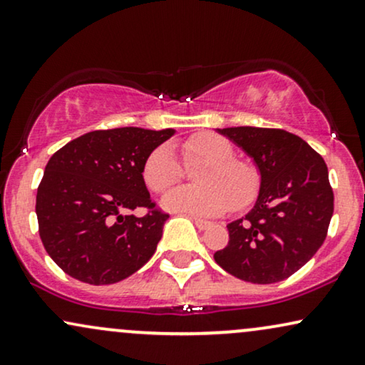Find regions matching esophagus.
Segmentation results:
<instances>
[{"instance_id":"obj_1","label":"esophagus","mask_w":365,"mask_h":365,"mask_svg":"<svg viewBox=\"0 0 365 365\" xmlns=\"http://www.w3.org/2000/svg\"><path fill=\"white\" fill-rule=\"evenodd\" d=\"M192 222H195V225L200 230H206V228L211 227V222H206V220H201V218H196L192 217Z\"/></svg>"}]
</instances>
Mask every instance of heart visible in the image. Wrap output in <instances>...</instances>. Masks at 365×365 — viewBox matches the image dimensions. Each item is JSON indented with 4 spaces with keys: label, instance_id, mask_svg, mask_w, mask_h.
Instances as JSON below:
<instances>
[{
    "label": "heart",
    "instance_id": "1",
    "mask_svg": "<svg viewBox=\"0 0 365 365\" xmlns=\"http://www.w3.org/2000/svg\"><path fill=\"white\" fill-rule=\"evenodd\" d=\"M184 159L203 160L195 173L200 184L179 186L162 200L168 210L196 217H215L232 208H245L257 197L260 175L254 165L235 159V148L217 133H200L184 142ZM182 169L168 143L155 147L142 165V178L154 192L169 190L181 179Z\"/></svg>",
    "mask_w": 365,
    "mask_h": 365
}]
</instances>
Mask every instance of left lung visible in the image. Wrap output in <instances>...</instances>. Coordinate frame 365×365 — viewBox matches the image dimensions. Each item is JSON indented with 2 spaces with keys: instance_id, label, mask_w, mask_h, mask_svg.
<instances>
[{
  "instance_id": "8db88e82",
  "label": "left lung",
  "mask_w": 365,
  "mask_h": 365,
  "mask_svg": "<svg viewBox=\"0 0 365 365\" xmlns=\"http://www.w3.org/2000/svg\"><path fill=\"white\" fill-rule=\"evenodd\" d=\"M217 130L254 159L260 187L254 208L227 225L230 240L215 252V260L242 281H282L303 267L327 238L334 191L325 160L286 130Z\"/></svg>"
}]
</instances>
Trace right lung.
<instances>
[{"label":"right lung","mask_w":365,"mask_h":365,"mask_svg":"<svg viewBox=\"0 0 365 365\" xmlns=\"http://www.w3.org/2000/svg\"><path fill=\"white\" fill-rule=\"evenodd\" d=\"M173 128L94 130L58 148L45 165L35 213L42 244L71 277L123 281L154 255L165 220L152 203L142 165ZM147 207L145 217L128 215Z\"/></svg>","instance_id":"obj_1"}]
</instances>
